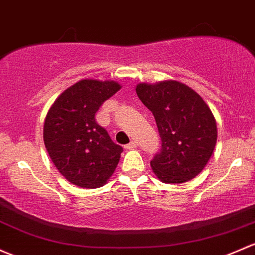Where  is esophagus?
<instances>
[{"label": "esophagus", "instance_id": "1", "mask_svg": "<svg viewBox=\"0 0 255 255\" xmlns=\"http://www.w3.org/2000/svg\"><path fill=\"white\" fill-rule=\"evenodd\" d=\"M136 145H138V144H136V141L132 140V141H130L129 144H127V145H126L125 148L127 149V150H132V149H135V148H136Z\"/></svg>", "mask_w": 255, "mask_h": 255}]
</instances>
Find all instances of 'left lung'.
I'll return each instance as SVG.
<instances>
[{"instance_id": "8db88e82", "label": "left lung", "mask_w": 255, "mask_h": 255, "mask_svg": "<svg viewBox=\"0 0 255 255\" xmlns=\"http://www.w3.org/2000/svg\"><path fill=\"white\" fill-rule=\"evenodd\" d=\"M135 92L154 115L161 150L150 161L163 183H184L199 175L218 140V126L210 107L197 92L177 80L139 83Z\"/></svg>"}]
</instances>
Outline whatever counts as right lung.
Segmentation results:
<instances>
[{"instance_id":"add662e5","label":"right lung","mask_w":255,"mask_h":255,"mask_svg":"<svg viewBox=\"0 0 255 255\" xmlns=\"http://www.w3.org/2000/svg\"><path fill=\"white\" fill-rule=\"evenodd\" d=\"M120 89L114 80L82 79L67 88L47 111L45 146L56 168L74 186H105L119 165L122 146L96 123L95 114Z\"/></svg>"}]
</instances>
